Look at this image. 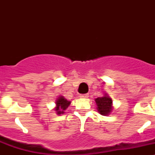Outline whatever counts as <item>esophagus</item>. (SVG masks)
Returning <instances> with one entry per match:
<instances>
[{"instance_id":"1","label":"esophagus","mask_w":155,"mask_h":155,"mask_svg":"<svg viewBox=\"0 0 155 155\" xmlns=\"http://www.w3.org/2000/svg\"><path fill=\"white\" fill-rule=\"evenodd\" d=\"M80 97L82 98H87L88 97V94H80Z\"/></svg>"}]
</instances>
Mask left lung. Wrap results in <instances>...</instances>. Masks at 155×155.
Here are the masks:
<instances>
[{
	"instance_id": "8db88e82",
	"label": "left lung",
	"mask_w": 155,
	"mask_h": 155,
	"mask_svg": "<svg viewBox=\"0 0 155 155\" xmlns=\"http://www.w3.org/2000/svg\"><path fill=\"white\" fill-rule=\"evenodd\" d=\"M97 105V110L102 116H109L113 110V100L108 95L107 93H105L104 96L98 97L94 99Z\"/></svg>"
}]
</instances>
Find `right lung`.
<instances>
[{"mask_svg": "<svg viewBox=\"0 0 155 155\" xmlns=\"http://www.w3.org/2000/svg\"><path fill=\"white\" fill-rule=\"evenodd\" d=\"M71 101H68V100L66 99L64 96L62 95H60L58 96V98L56 99V106L54 108V111L56 112L57 115H61L64 114L65 112L64 111L68 109V106L71 105Z\"/></svg>", "mask_w": 155, "mask_h": 155, "instance_id": "obj_1", "label": "right lung"}]
</instances>
